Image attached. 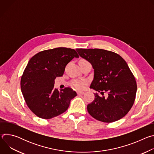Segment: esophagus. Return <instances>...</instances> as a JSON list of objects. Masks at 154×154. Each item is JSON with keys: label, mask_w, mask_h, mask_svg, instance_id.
I'll use <instances>...</instances> for the list:
<instances>
[{"label": "esophagus", "mask_w": 154, "mask_h": 154, "mask_svg": "<svg viewBox=\"0 0 154 154\" xmlns=\"http://www.w3.org/2000/svg\"><path fill=\"white\" fill-rule=\"evenodd\" d=\"M85 94L84 92H82V91H78L77 92V94L78 95H83Z\"/></svg>", "instance_id": "esophagus-1"}]
</instances>
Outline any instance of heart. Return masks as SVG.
I'll return each instance as SVG.
<instances>
[{"instance_id":"b5f03b06","label":"heart","mask_w":154,"mask_h":154,"mask_svg":"<svg viewBox=\"0 0 154 154\" xmlns=\"http://www.w3.org/2000/svg\"><path fill=\"white\" fill-rule=\"evenodd\" d=\"M86 84V81L83 79L74 80L71 82V85L75 89L78 90H82L85 88V86Z\"/></svg>"}]
</instances>
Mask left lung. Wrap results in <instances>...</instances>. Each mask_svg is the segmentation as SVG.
Here are the masks:
<instances>
[{"label": "left lung", "mask_w": 154, "mask_h": 154, "mask_svg": "<svg viewBox=\"0 0 154 154\" xmlns=\"http://www.w3.org/2000/svg\"><path fill=\"white\" fill-rule=\"evenodd\" d=\"M94 69L90 88L100 93L88 105L89 114L103 122H113L124 116L132 107L137 85L126 61L118 54L100 49H76ZM104 93H107L104 97Z\"/></svg>", "instance_id": "left-lung-1"}]
</instances>
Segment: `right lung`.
<instances>
[{"instance_id": "obj_1", "label": "right lung", "mask_w": 154, "mask_h": 154, "mask_svg": "<svg viewBox=\"0 0 154 154\" xmlns=\"http://www.w3.org/2000/svg\"><path fill=\"white\" fill-rule=\"evenodd\" d=\"M77 52L57 48L38 52L29 60L20 79V88L27 105L38 117L48 119L67 110L72 99L77 96L71 88L58 91L55 79L63 75L65 67Z\"/></svg>"}]
</instances>
